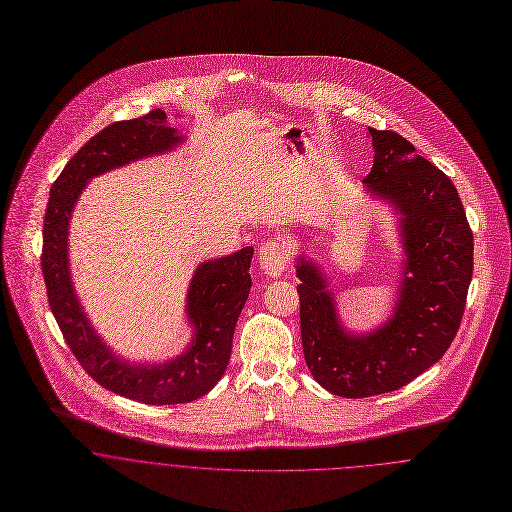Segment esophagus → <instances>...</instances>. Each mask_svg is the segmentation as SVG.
Wrapping results in <instances>:
<instances>
[{"instance_id":"esophagus-1","label":"esophagus","mask_w":512,"mask_h":512,"mask_svg":"<svg viewBox=\"0 0 512 512\" xmlns=\"http://www.w3.org/2000/svg\"><path fill=\"white\" fill-rule=\"evenodd\" d=\"M259 261L267 275L277 277V275H283L284 269L288 267L290 253L281 241H267L259 251Z\"/></svg>"}]
</instances>
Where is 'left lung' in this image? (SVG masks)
Here are the masks:
<instances>
[{
  "instance_id": "left-lung-1",
  "label": "left lung",
  "mask_w": 512,
  "mask_h": 512,
  "mask_svg": "<svg viewBox=\"0 0 512 512\" xmlns=\"http://www.w3.org/2000/svg\"><path fill=\"white\" fill-rule=\"evenodd\" d=\"M367 192L393 206L404 249L393 316L369 334L341 326L334 294L314 261H296L306 365L330 393L365 398L397 391L452 345L473 275V233L454 182L395 131L369 127Z\"/></svg>"
}]
</instances>
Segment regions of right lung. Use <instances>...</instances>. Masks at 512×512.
<instances>
[{"label":"right lung","instance_id":"obj_1","mask_svg":"<svg viewBox=\"0 0 512 512\" xmlns=\"http://www.w3.org/2000/svg\"><path fill=\"white\" fill-rule=\"evenodd\" d=\"M184 141L167 114L117 121L94 135L60 172L45 212L41 267L49 306L70 351L84 371L115 395L145 404H182L210 393L228 369L237 318L251 288L253 247L198 265L186 294L194 336L171 361L143 365L117 357L82 310L70 279L68 226L86 184L102 172L172 151Z\"/></svg>","mask_w":512,"mask_h":512}]
</instances>
